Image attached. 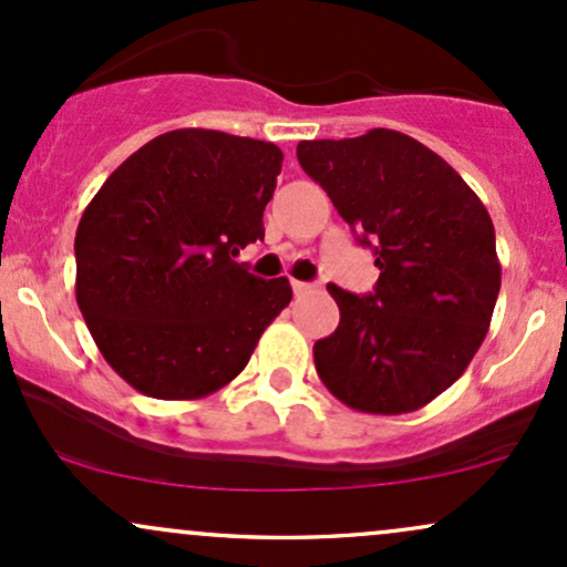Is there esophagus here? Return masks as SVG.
Here are the masks:
<instances>
[{"mask_svg": "<svg viewBox=\"0 0 567 567\" xmlns=\"http://www.w3.org/2000/svg\"><path fill=\"white\" fill-rule=\"evenodd\" d=\"M293 293H296V298H303V296H309V293H315V285L312 282H293Z\"/></svg>", "mask_w": 567, "mask_h": 567, "instance_id": "obj_1", "label": "esophagus"}]
</instances>
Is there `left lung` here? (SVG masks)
Wrapping results in <instances>:
<instances>
[{"label":"left lung","instance_id":"1","mask_svg":"<svg viewBox=\"0 0 567 567\" xmlns=\"http://www.w3.org/2000/svg\"><path fill=\"white\" fill-rule=\"evenodd\" d=\"M296 155L379 266L369 296L328 285L341 320L315 344L317 374L354 412H416L463 377L493 320L501 260L487 207L393 128L298 142Z\"/></svg>","mask_w":567,"mask_h":567}]
</instances>
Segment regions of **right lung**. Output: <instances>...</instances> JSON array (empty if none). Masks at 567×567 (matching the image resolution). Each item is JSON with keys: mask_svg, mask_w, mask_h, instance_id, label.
I'll return each mask as SVG.
<instances>
[{"mask_svg": "<svg viewBox=\"0 0 567 567\" xmlns=\"http://www.w3.org/2000/svg\"><path fill=\"white\" fill-rule=\"evenodd\" d=\"M282 151L177 128L128 155L80 217L74 296L117 377L161 401H196L241 374L293 298L236 255L264 239Z\"/></svg>", "mask_w": 567, "mask_h": 567, "instance_id": "add662e5", "label": "right lung"}]
</instances>
